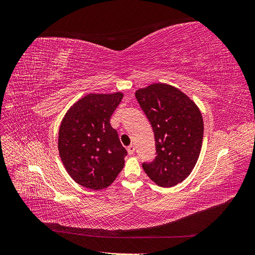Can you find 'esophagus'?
<instances>
[{
	"label": "esophagus",
	"mask_w": 255,
	"mask_h": 255,
	"mask_svg": "<svg viewBox=\"0 0 255 255\" xmlns=\"http://www.w3.org/2000/svg\"><path fill=\"white\" fill-rule=\"evenodd\" d=\"M127 150H128V155H133V154L135 153V145H134V144H130V145H128Z\"/></svg>",
	"instance_id": "esophagus-1"
}]
</instances>
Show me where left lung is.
I'll return each instance as SVG.
<instances>
[{"instance_id": "left-lung-1", "label": "left lung", "mask_w": 255, "mask_h": 255, "mask_svg": "<svg viewBox=\"0 0 255 255\" xmlns=\"http://www.w3.org/2000/svg\"><path fill=\"white\" fill-rule=\"evenodd\" d=\"M135 96L150 121L156 156L142 164L144 172L161 187L183 182L194 169L203 139L201 112L177 88L163 83L138 89Z\"/></svg>"}]
</instances>
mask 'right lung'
<instances>
[{"instance_id":"obj_1","label":"right lung","mask_w":255,"mask_h":255,"mask_svg":"<svg viewBox=\"0 0 255 255\" xmlns=\"http://www.w3.org/2000/svg\"><path fill=\"white\" fill-rule=\"evenodd\" d=\"M123 98L116 94H91L67 112L58 133V151L67 172L82 186L106 188L125 166L127 150L110 120Z\"/></svg>"}]
</instances>
